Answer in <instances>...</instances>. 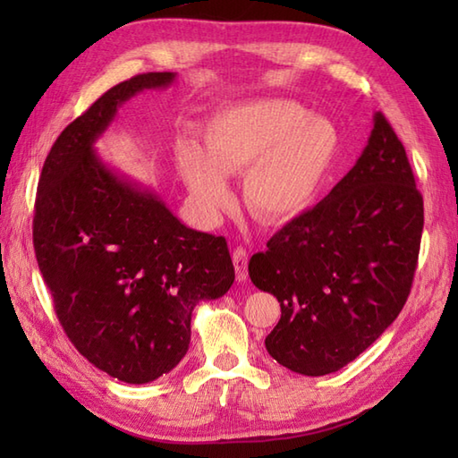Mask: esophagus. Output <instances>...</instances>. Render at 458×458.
Listing matches in <instances>:
<instances>
[{"label":"esophagus","instance_id":"esophagus-1","mask_svg":"<svg viewBox=\"0 0 458 458\" xmlns=\"http://www.w3.org/2000/svg\"><path fill=\"white\" fill-rule=\"evenodd\" d=\"M232 261H234L236 279L246 281L248 279V251H246V248H236L234 254H232Z\"/></svg>","mask_w":458,"mask_h":458}]
</instances>
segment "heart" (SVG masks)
<instances>
[{
	"label": "heart",
	"mask_w": 458,
	"mask_h": 458,
	"mask_svg": "<svg viewBox=\"0 0 458 458\" xmlns=\"http://www.w3.org/2000/svg\"><path fill=\"white\" fill-rule=\"evenodd\" d=\"M338 148L335 125L284 98L228 106L212 115L204 148L187 141L177 163L202 216L228 208L226 177L244 173V200L266 224H284L313 204Z\"/></svg>",
	"instance_id": "obj_1"
}]
</instances>
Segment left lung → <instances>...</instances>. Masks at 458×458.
Wrapping results in <instances>:
<instances>
[{"mask_svg":"<svg viewBox=\"0 0 458 458\" xmlns=\"http://www.w3.org/2000/svg\"><path fill=\"white\" fill-rule=\"evenodd\" d=\"M421 232L423 199L411 165L376 112L354 167L250 259L251 284L281 303L279 323L266 336L269 356L303 376L352 362L403 309Z\"/></svg>","mask_w":458,"mask_h":458,"instance_id":"8db88e82","label":"left lung"}]
</instances>
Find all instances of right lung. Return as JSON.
Here are the masks:
<instances>
[{"instance_id":"obj_1","label":"right lung","mask_w":458,"mask_h":458,"mask_svg":"<svg viewBox=\"0 0 458 458\" xmlns=\"http://www.w3.org/2000/svg\"><path fill=\"white\" fill-rule=\"evenodd\" d=\"M174 72L115 84L68 123L38 179L33 244L76 350L125 384H149L187 354L192 310L234 284L226 240L192 230L96 151L122 104Z\"/></svg>"}]
</instances>
